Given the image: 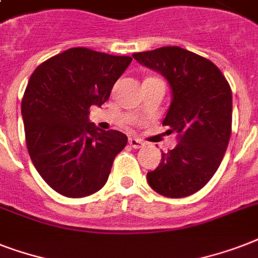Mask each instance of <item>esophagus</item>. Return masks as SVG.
Instances as JSON below:
<instances>
[{
  "mask_svg": "<svg viewBox=\"0 0 258 258\" xmlns=\"http://www.w3.org/2000/svg\"><path fill=\"white\" fill-rule=\"evenodd\" d=\"M128 143L131 147H134V149H141V147L145 146V142L141 141V139H138V138H130Z\"/></svg>",
  "mask_w": 258,
  "mask_h": 258,
  "instance_id": "1",
  "label": "esophagus"
}]
</instances>
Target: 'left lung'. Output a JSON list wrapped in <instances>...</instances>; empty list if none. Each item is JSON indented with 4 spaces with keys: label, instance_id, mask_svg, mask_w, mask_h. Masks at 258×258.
I'll list each match as a JSON object with an SVG mask.
<instances>
[{
    "label": "left lung",
    "instance_id": "8db88e82",
    "mask_svg": "<svg viewBox=\"0 0 258 258\" xmlns=\"http://www.w3.org/2000/svg\"><path fill=\"white\" fill-rule=\"evenodd\" d=\"M133 57L169 82L172 99L163 125L178 134V145L162 153L147 182L169 198L191 196L212 179L225 155L232 134V89L216 64L179 46Z\"/></svg>",
    "mask_w": 258,
    "mask_h": 258
}]
</instances>
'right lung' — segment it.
I'll return each mask as SVG.
<instances>
[{"label": "right lung", "instance_id": "right-lung-1", "mask_svg": "<svg viewBox=\"0 0 258 258\" xmlns=\"http://www.w3.org/2000/svg\"><path fill=\"white\" fill-rule=\"evenodd\" d=\"M133 58L71 48L34 70L21 101L28 153L54 191L82 198L99 191L127 145L120 131H103L89 107L108 100Z\"/></svg>", "mask_w": 258, "mask_h": 258}]
</instances>
